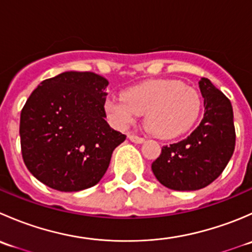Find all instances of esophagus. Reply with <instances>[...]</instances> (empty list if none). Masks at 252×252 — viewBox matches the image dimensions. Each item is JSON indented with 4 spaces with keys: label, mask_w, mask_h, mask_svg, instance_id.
Wrapping results in <instances>:
<instances>
[{
    "label": "esophagus",
    "mask_w": 252,
    "mask_h": 252,
    "mask_svg": "<svg viewBox=\"0 0 252 252\" xmlns=\"http://www.w3.org/2000/svg\"><path fill=\"white\" fill-rule=\"evenodd\" d=\"M128 139H129V140H130V141L135 142V144H141V142L145 141L144 138H141V136L135 135V134H129Z\"/></svg>",
    "instance_id": "esophagus-1"
}]
</instances>
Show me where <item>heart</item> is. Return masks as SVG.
<instances>
[{"mask_svg":"<svg viewBox=\"0 0 252 252\" xmlns=\"http://www.w3.org/2000/svg\"><path fill=\"white\" fill-rule=\"evenodd\" d=\"M112 123L126 128L138 114H145V126L158 138H174L194 126L202 110V97L195 88L175 79L150 80L128 89L123 96L106 101Z\"/></svg>","mask_w":252,"mask_h":252,"instance_id":"1","label":"heart"}]
</instances>
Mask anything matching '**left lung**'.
I'll list each match as a JSON object with an SVG mask.
<instances>
[{"instance_id": "obj_1", "label": "left lung", "mask_w": 252, "mask_h": 252, "mask_svg": "<svg viewBox=\"0 0 252 252\" xmlns=\"http://www.w3.org/2000/svg\"><path fill=\"white\" fill-rule=\"evenodd\" d=\"M205 114L184 140L162 147L152 172L162 185L178 191L199 190L217 179L235 147L233 107L229 98L207 78L199 81Z\"/></svg>"}]
</instances>
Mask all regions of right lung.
Returning a JSON list of instances; mask_svg holds the SVG:
<instances>
[{
  "instance_id": "right-lung-1",
  "label": "right lung",
  "mask_w": 252,
  "mask_h": 252,
  "mask_svg": "<svg viewBox=\"0 0 252 252\" xmlns=\"http://www.w3.org/2000/svg\"><path fill=\"white\" fill-rule=\"evenodd\" d=\"M108 81L64 72L40 83L20 113V147L29 172L58 191L94 187L126 136L105 121Z\"/></svg>"
}]
</instances>
